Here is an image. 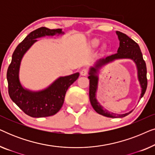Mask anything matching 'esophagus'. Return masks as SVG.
I'll return each mask as SVG.
<instances>
[{"mask_svg": "<svg viewBox=\"0 0 155 155\" xmlns=\"http://www.w3.org/2000/svg\"><path fill=\"white\" fill-rule=\"evenodd\" d=\"M88 73V70L87 68H83L81 71V72H80V74H81V75L82 76H85L87 75Z\"/></svg>", "mask_w": 155, "mask_h": 155, "instance_id": "obj_1", "label": "esophagus"}]
</instances>
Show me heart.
Segmentation results:
<instances>
[{"label":"heart","instance_id":"1","mask_svg":"<svg viewBox=\"0 0 155 155\" xmlns=\"http://www.w3.org/2000/svg\"><path fill=\"white\" fill-rule=\"evenodd\" d=\"M99 44V40L97 39H93L92 41H91V45H92L93 47H97V46H98Z\"/></svg>","mask_w":155,"mask_h":155}]
</instances>
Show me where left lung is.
<instances>
[{
	"instance_id": "left-lung-1",
	"label": "left lung",
	"mask_w": 155,
	"mask_h": 155,
	"mask_svg": "<svg viewBox=\"0 0 155 155\" xmlns=\"http://www.w3.org/2000/svg\"><path fill=\"white\" fill-rule=\"evenodd\" d=\"M118 39L120 41V46L118 47L117 53L111 56L106 57L105 58L100 59L97 61L94 68H91L90 71V76L88 78L90 80V100L91 105L95 111L101 115L107 116L109 118H123L130 114L132 111L124 114H116L108 111L107 110L104 109V108L99 104V103L96 99V92L97 89V83H98V77L96 75L97 72L99 68L102 65L111 62L116 59L120 58H130L134 61L137 68V75L138 80L142 87V93L140 98H142L145 94L146 89L147 87V68L146 63L144 61L143 54L140 46L135 41L128 37L126 34L117 31Z\"/></svg>"
}]
</instances>
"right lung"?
<instances>
[{"label":"right lung","mask_w":155,"mask_h":155,"mask_svg":"<svg viewBox=\"0 0 155 155\" xmlns=\"http://www.w3.org/2000/svg\"><path fill=\"white\" fill-rule=\"evenodd\" d=\"M56 34L63 32L61 29H50L42 27L29 33L14 51L11 63L8 68L7 80L10 99L24 113L31 117H46L56 114L62 107L67 90L79 77V73L61 77L48 88L40 92H31L21 85L19 69L23 55L37 41V38Z\"/></svg>","instance_id":"obj_1"}]
</instances>
